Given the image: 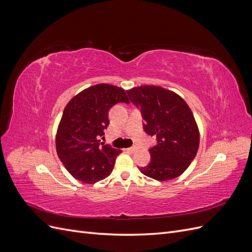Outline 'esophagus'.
<instances>
[{
	"mask_svg": "<svg viewBox=\"0 0 252 252\" xmlns=\"http://www.w3.org/2000/svg\"><path fill=\"white\" fill-rule=\"evenodd\" d=\"M126 150H128V151H130V152H134V151L136 150V147H134V146H133V147H130V148H127Z\"/></svg>",
	"mask_w": 252,
	"mask_h": 252,
	"instance_id": "34e87169",
	"label": "esophagus"
}]
</instances>
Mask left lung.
<instances>
[{
    "instance_id": "obj_1",
    "label": "left lung",
    "mask_w": 252,
    "mask_h": 252,
    "mask_svg": "<svg viewBox=\"0 0 252 252\" xmlns=\"http://www.w3.org/2000/svg\"><path fill=\"white\" fill-rule=\"evenodd\" d=\"M130 101L141 108L144 130L157 136L149 149L151 161L140 171L157 181L178 178L191 164L200 145V131L187 103L175 93L155 85L127 90Z\"/></svg>"
}]
</instances>
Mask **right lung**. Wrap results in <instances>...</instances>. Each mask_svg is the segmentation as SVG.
Wrapping results in <instances>:
<instances>
[{
    "instance_id": "right-lung-1",
    "label": "right lung",
    "mask_w": 252,
    "mask_h": 252,
    "mask_svg": "<svg viewBox=\"0 0 252 252\" xmlns=\"http://www.w3.org/2000/svg\"><path fill=\"white\" fill-rule=\"evenodd\" d=\"M129 103L125 90L97 84L81 91L68 102L57 130V154L74 179L86 184L104 180L112 172L121 149L98 140L109 125V109Z\"/></svg>"
}]
</instances>
